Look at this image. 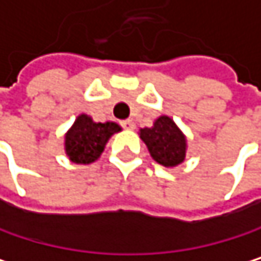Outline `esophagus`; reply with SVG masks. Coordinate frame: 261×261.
<instances>
[{"label":"esophagus","instance_id":"34e87169","mask_svg":"<svg viewBox=\"0 0 261 261\" xmlns=\"http://www.w3.org/2000/svg\"><path fill=\"white\" fill-rule=\"evenodd\" d=\"M120 125H122L125 129H135V126H136V123H135V120H133V119L122 120V122H120Z\"/></svg>","mask_w":261,"mask_h":261}]
</instances>
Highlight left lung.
<instances>
[{"mask_svg":"<svg viewBox=\"0 0 261 261\" xmlns=\"http://www.w3.org/2000/svg\"><path fill=\"white\" fill-rule=\"evenodd\" d=\"M139 136L158 164L173 168L185 161L187 138L170 116H159L153 126L139 129Z\"/></svg>","mask_w":261,"mask_h":261,"instance_id":"left-lung-1","label":"left lung"}]
</instances>
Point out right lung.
<instances>
[{
  "label": "right lung",
  "mask_w": 261,
  "mask_h": 261,
  "mask_svg": "<svg viewBox=\"0 0 261 261\" xmlns=\"http://www.w3.org/2000/svg\"><path fill=\"white\" fill-rule=\"evenodd\" d=\"M120 129L116 122H94L88 114L82 113L65 133V154L73 164H93L100 158L108 139Z\"/></svg>",
  "instance_id": "obj_1"
}]
</instances>
